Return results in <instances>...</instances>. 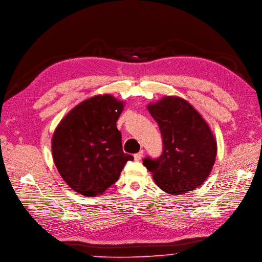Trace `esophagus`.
<instances>
[{
  "mask_svg": "<svg viewBox=\"0 0 262 262\" xmlns=\"http://www.w3.org/2000/svg\"><path fill=\"white\" fill-rule=\"evenodd\" d=\"M142 156H143V151L141 150L140 152H138L137 154H135V155H134L135 161H140V159L142 158Z\"/></svg>",
  "mask_w": 262,
  "mask_h": 262,
  "instance_id": "esophagus-1",
  "label": "esophagus"
}]
</instances>
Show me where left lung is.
<instances>
[{
	"label": "left lung",
	"instance_id": "obj_1",
	"mask_svg": "<svg viewBox=\"0 0 262 262\" xmlns=\"http://www.w3.org/2000/svg\"><path fill=\"white\" fill-rule=\"evenodd\" d=\"M163 137V153L146 157L143 165L156 185L170 195H184L199 187L214 166L217 143L200 113L178 96H164L147 105Z\"/></svg>",
	"mask_w": 262,
	"mask_h": 262
}]
</instances>
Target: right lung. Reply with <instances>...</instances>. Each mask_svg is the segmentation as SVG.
<instances>
[{
    "mask_svg": "<svg viewBox=\"0 0 262 262\" xmlns=\"http://www.w3.org/2000/svg\"><path fill=\"white\" fill-rule=\"evenodd\" d=\"M124 101L95 95L73 108L56 126L51 141L53 162L66 184L94 197L115 184L134 157L122 150L117 121Z\"/></svg>",
    "mask_w": 262,
    "mask_h": 262,
    "instance_id": "1",
    "label": "right lung"
}]
</instances>
